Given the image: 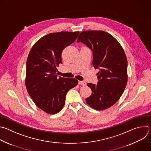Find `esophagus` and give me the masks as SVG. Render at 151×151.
I'll return each instance as SVG.
<instances>
[{
  "label": "esophagus",
  "mask_w": 151,
  "mask_h": 151,
  "mask_svg": "<svg viewBox=\"0 0 151 151\" xmlns=\"http://www.w3.org/2000/svg\"><path fill=\"white\" fill-rule=\"evenodd\" d=\"M78 83H79V85H85L86 84H87L85 81H79Z\"/></svg>",
  "instance_id": "esophagus-1"
}]
</instances>
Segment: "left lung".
Wrapping results in <instances>:
<instances>
[{"label": "left lung", "instance_id": "obj_1", "mask_svg": "<svg viewBox=\"0 0 151 151\" xmlns=\"http://www.w3.org/2000/svg\"><path fill=\"white\" fill-rule=\"evenodd\" d=\"M93 51V65L99 69L98 83H88L92 94L85 100L92 108L103 111L115 104L122 96L128 80L127 60L118 41L101 30L81 32L77 42Z\"/></svg>", "mask_w": 151, "mask_h": 151}]
</instances>
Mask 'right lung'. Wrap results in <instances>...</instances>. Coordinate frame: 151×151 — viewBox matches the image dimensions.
<instances>
[{"instance_id":"right-lung-1","label":"right lung","mask_w":151,"mask_h":151,"mask_svg":"<svg viewBox=\"0 0 151 151\" xmlns=\"http://www.w3.org/2000/svg\"><path fill=\"white\" fill-rule=\"evenodd\" d=\"M79 33H49L39 39L29 54L26 87L35 104L48 114H55L62 109L67 93L78 83L75 78L58 77L57 67L62 63V51L72 44Z\"/></svg>"}]
</instances>
